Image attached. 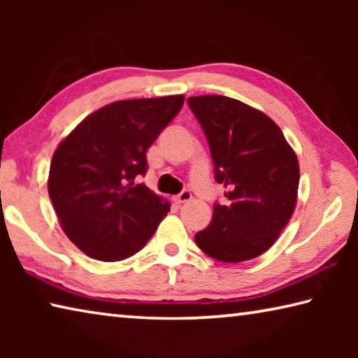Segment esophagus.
Instances as JSON below:
<instances>
[{
    "label": "esophagus",
    "mask_w": 358,
    "mask_h": 358,
    "mask_svg": "<svg viewBox=\"0 0 358 358\" xmlns=\"http://www.w3.org/2000/svg\"><path fill=\"white\" fill-rule=\"evenodd\" d=\"M173 199H175V202H177V203H186V202H189L191 199H192V194H191V191L185 189V191H181L178 196H175Z\"/></svg>",
    "instance_id": "obj_1"
}]
</instances>
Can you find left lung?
Returning <instances> with one entry per match:
<instances>
[{
  "label": "left lung",
  "instance_id": "obj_1",
  "mask_svg": "<svg viewBox=\"0 0 358 358\" xmlns=\"http://www.w3.org/2000/svg\"><path fill=\"white\" fill-rule=\"evenodd\" d=\"M208 141L215 180L227 187L215 202L213 220L196 243L221 262H245L264 254L294 213L299 159L282 131L265 113L227 96L187 98Z\"/></svg>",
  "mask_w": 358,
  "mask_h": 358
}]
</instances>
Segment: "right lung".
<instances>
[{
	"mask_svg": "<svg viewBox=\"0 0 358 358\" xmlns=\"http://www.w3.org/2000/svg\"><path fill=\"white\" fill-rule=\"evenodd\" d=\"M185 96L118 101L88 115L52 157L48 196L64 234L102 262L134 256L171 210L137 178Z\"/></svg>",
	"mask_w": 358,
	"mask_h": 358,
	"instance_id": "1",
	"label": "right lung"
}]
</instances>
